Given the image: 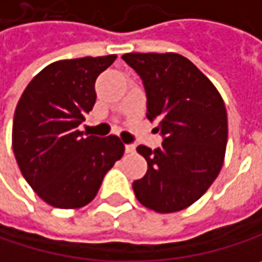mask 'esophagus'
Segmentation results:
<instances>
[{
	"mask_svg": "<svg viewBox=\"0 0 262 262\" xmlns=\"http://www.w3.org/2000/svg\"><path fill=\"white\" fill-rule=\"evenodd\" d=\"M124 148H126V153H135V148H136V147H135L133 144H126Z\"/></svg>",
	"mask_w": 262,
	"mask_h": 262,
	"instance_id": "34e87169",
	"label": "esophagus"
}]
</instances>
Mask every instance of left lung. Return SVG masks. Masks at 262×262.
I'll return each mask as SVG.
<instances>
[{"label": "left lung", "instance_id": "left-lung-1", "mask_svg": "<svg viewBox=\"0 0 262 262\" xmlns=\"http://www.w3.org/2000/svg\"><path fill=\"white\" fill-rule=\"evenodd\" d=\"M142 79L147 118L162 147L139 145L148 169L133 181L138 201L157 213L180 211L198 201L221 172L228 141L225 103L210 79L179 54H124Z\"/></svg>", "mask_w": 262, "mask_h": 262}]
</instances>
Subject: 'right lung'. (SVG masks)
Returning <instances> with one entry per match:
<instances>
[{
	"label": "right lung",
	"instance_id": "add662e5",
	"mask_svg": "<svg viewBox=\"0 0 262 262\" xmlns=\"http://www.w3.org/2000/svg\"><path fill=\"white\" fill-rule=\"evenodd\" d=\"M117 55L49 64L22 93L13 118V153L24 179L57 208H79L94 200L106 172L121 159L115 135L79 130L96 103L97 76Z\"/></svg>",
	"mask_w": 262,
	"mask_h": 262
}]
</instances>
